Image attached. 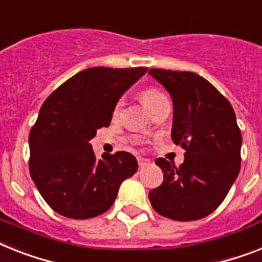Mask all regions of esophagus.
I'll list each match as a JSON object with an SVG mask.
<instances>
[{"instance_id": "esophagus-1", "label": "esophagus", "mask_w": 262, "mask_h": 262, "mask_svg": "<svg viewBox=\"0 0 262 262\" xmlns=\"http://www.w3.org/2000/svg\"><path fill=\"white\" fill-rule=\"evenodd\" d=\"M137 161H138V167L140 168H145L146 165L150 164V160H148V159H144V157H137Z\"/></svg>"}]
</instances>
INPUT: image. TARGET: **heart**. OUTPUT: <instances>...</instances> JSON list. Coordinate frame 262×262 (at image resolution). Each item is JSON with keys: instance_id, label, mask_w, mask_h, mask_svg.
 Here are the masks:
<instances>
[{"instance_id": "b5f03b06", "label": "heart", "mask_w": 262, "mask_h": 262, "mask_svg": "<svg viewBox=\"0 0 262 262\" xmlns=\"http://www.w3.org/2000/svg\"><path fill=\"white\" fill-rule=\"evenodd\" d=\"M165 98L167 97H165L159 89H156V87H146V89H144V90L141 91V101L144 102V105H145L150 112H152L153 107H155L159 102L165 99ZM121 105H122L121 101H118L116 105H114V107H113V117H117L120 114Z\"/></svg>"}]
</instances>
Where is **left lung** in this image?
I'll return each instance as SVG.
<instances>
[{
    "instance_id": "obj_1",
    "label": "left lung",
    "mask_w": 262,
    "mask_h": 262,
    "mask_svg": "<svg viewBox=\"0 0 262 262\" xmlns=\"http://www.w3.org/2000/svg\"><path fill=\"white\" fill-rule=\"evenodd\" d=\"M173 102L172 140L184 163L159 157L161 186L149 192L155 211L173 221L205 218L226 198L241 168V130L233 106L211 83L198 74L150 69Z\"/></svg>"
}]
</instances>
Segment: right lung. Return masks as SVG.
<instances>
[{"label": "right lung", "mask_w": 262, "mask_h": 262, "mask_svg": "<svg viewBox=\"0 0 262 262\" xmlns=\"http://www.w3.org/2000/svg\"><path fill=\"white\" fill-rule=\"evenodd\" d=\"M146 67L83 70L47 98L29 133V172L54 211L89 220L109 210L137 171L129 152L97 159L90 140L110 125L113 107Z\"/></svg>", "instance_id": "1"}]
</instances>
